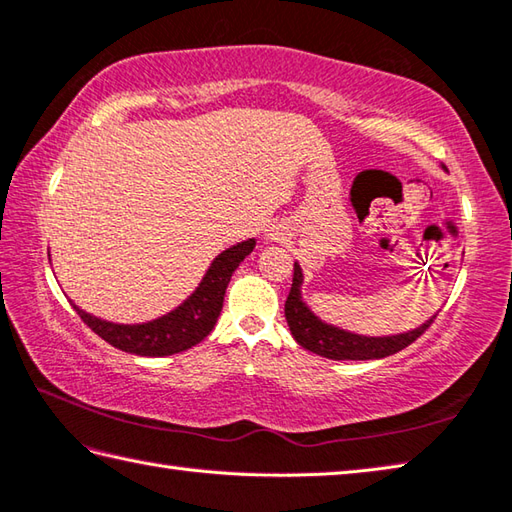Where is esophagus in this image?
I'll return each mask as SVG.
<instances>
[{"mask_svg": "<svg viewBox=\"0 0 512 512\" xmlns=\"http://www.w3.org/2000/svg\"><path fill=\"white\" fill-rule=\"evenodd\" d=\"M266 237L268 239H282L284 237V233H282V230H279V228H268V233H266Z\"/></svg>", "mask_w": 512, "mask_h": 512, "instance_id": "obj_1", "label": "esophagus"}]
</instances>
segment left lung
<instances>
[{
	"instance_id": "8db88e82",
	"label": "left lung",
	"mask_w": 512,
	"mask_h": 512,
	"mask_svg": "<svg viewBox=\"0 0 512 512\" xmlns=\"http://www.w3.org/2000/svg\"><path fill=\"white\" fill-rule=\"evenodd\" d=\"M302 282L304 273L299 264H295L293 273V286H290V293L286 299L284 313L286 322L290 326V333H293L295 342L304 346L306 350L315 355H322L328 359H382L388 355H395L399 350H404L415 342L419 335H424V330L435 322L433 315L426 324H422L415 330H408L402 335H388V337H366V335H355L342 330L337 326L324 324L313 310H310L304 299H302Z\"/></svg>"
}]
</instances>
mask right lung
<instances>
[{
    "instance_id": "right-lung-1",
    "label": "right lung",
    "mask_w": 512,
    "mask_h": 512,
    "mask_svg": "<svg viewBox=\"0 0 512 512\" xmlns=\"http://www.w3.org/2000/svg\"><path fill=\"white\" fill-rule=\"evenodd\" d=\"M253 248L255 239H246L242 244L226 248L222 255L213 259L195 293L182 306L170 310L164 317L153 319V322L133 326L113 324L88 315L77 306L75 310L93 333H97L110 346L124 350V353L142 357H166L182 353V350L193 348L210 335L219 313H222L230 277H233L235 268L244 262L246 255L253 253Z\"/></svg>"
}]
</instances>
